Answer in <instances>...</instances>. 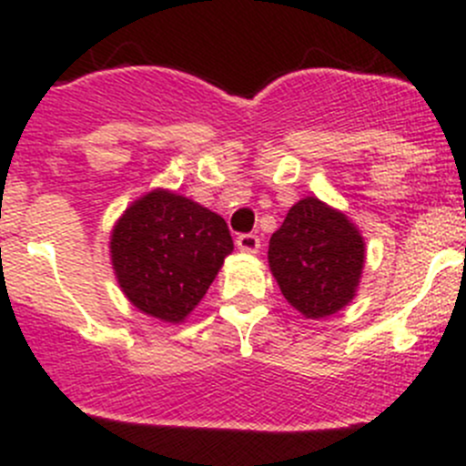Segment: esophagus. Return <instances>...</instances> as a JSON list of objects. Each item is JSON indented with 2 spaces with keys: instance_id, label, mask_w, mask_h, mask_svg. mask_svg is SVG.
<instances>
[{
  "instance_id": "esophagus-1",
  "label": "esophagus",
  "mask_w": 466,
  "mask_h": 466,
  "mask_svg": "<svg viewBox=\"0 0 466 466\" xmlns=\"http://www.w3.org/2000/svg\"><path fill=\"white\" fill-rule=\"evenodd\" d=\"M259 237L257 234H238L237 237V248L241 252H246V255H257L259 252Z\"/></svg>"
}]
</instances>
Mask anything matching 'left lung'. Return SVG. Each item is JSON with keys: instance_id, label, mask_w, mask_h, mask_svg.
Returning a JSON list of instances; mask_svg holds the SVG:
<instances>
[{"instance_id": "obj_1", "label": "left lung", "mask_w": 466, "mask_h": 466, "mask_svg": "<svg viewBox=\"0 0 466 466\" xmlns=\"http://www.w3.org/2000/svg\"><path fill=\"white\" fill-rule=\"evenodd\" d=\"M268 266L286 302L309 320H322L356 298L365 238L350 216L307 196L270 237Z\"/></svg>"}]
</instances>
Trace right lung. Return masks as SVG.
I'll return each instance as SVG.
<instances>
[{
	"label": "right lung",
	"instance_id": "obj_1",
	"mask_svg": "<svg viewBox=\"0 0 466 466\" xmlns=\"http://www.w3.org/2000/svg\"><path fill=\"white\" fill-rule=\"evenodd\" d=\"M234 250L216 211L171 189L126 207L110 232V261L121 293L159 322L180 324L205 298Z\"/></svg>",
	"mask_w": 466,
	"mask_h": 466
}]
</instances>
